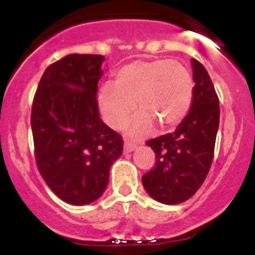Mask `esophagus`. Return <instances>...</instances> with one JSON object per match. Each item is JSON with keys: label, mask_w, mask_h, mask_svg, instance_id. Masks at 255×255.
<instances>
[{"label": "esophagus", "mask_w": 255, "mask_h": 255, "mask_svg": "<svg viewBox=\"0 0 255 255\" xmlns=\"http://www.w3.org/2000/svg\"><path fill=\"white\" fill-rule=\"evenodd\" d=\"M135 148H136L135 144L129 143V141H125V144H124V153H131Z\"/></svg>", "instance_id": "34e87169"}]
</instances>
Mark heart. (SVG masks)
I'll return each instance as SVG.
<instances>
[{
    "label": "heart",
    "instance_id": "obj_1",
    "mask_svg": "<svg viewBox=\"0 0 255 255\" xmlns=\"http://www.w3.org/2000/svg\"><path fill=\"white\" fill-rule=\"evenodd\" d=\"M194 80L185 65L168 58L138 60L116 71L115 85L106 83L98 93L103 120L112 129H123L135 111L139 112L129 134L141 138L152 131L154 123L170 128L181 123L189 112Z\"/></svg>",
    "mask_w": 255,
    "mask_h": 255
}]
</instances>
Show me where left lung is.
Returning a JSON list of instances; mask_svg holds the SVG:
<instances>
[{"instance_id":"obj_1","label":"left lung","mask_w":255,"mask_h":255,"mask_svg":"<svg viewBox=\"0 0 255 255\" xmlns=\"http://www.w3.org/2000/svg\"><path fill=\"white\" fill-rule=\"evenodd\" d=\"M194 94L176 130L147 141L155 153L154 168L141 177L144 189L163 204H179L197 193L213 161L220 105L207 70L191 58Z\"/></svg>"}]
</instances>
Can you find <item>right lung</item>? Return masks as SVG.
Returning a JSON list of instances; mask_svg holds the SVG:
<instances>
[{
  "label": "right lung",
  "mask_w": 255,
  "mask_h": 255,
  "mask_svg": "<svg viewBox=\"0 0 255 255\" xmlns=\"http://www.w3.org/2000/svg\"><path fill=\"white\" fill-rule=\"evenodd\" d=\"M101 55H69L42 75L31 107L38 170L60 199L73 206L97 200L123 154L121 135L100 117Z\"/></svg>",
  "instance_id": "obj_1"
}]
</instances>
